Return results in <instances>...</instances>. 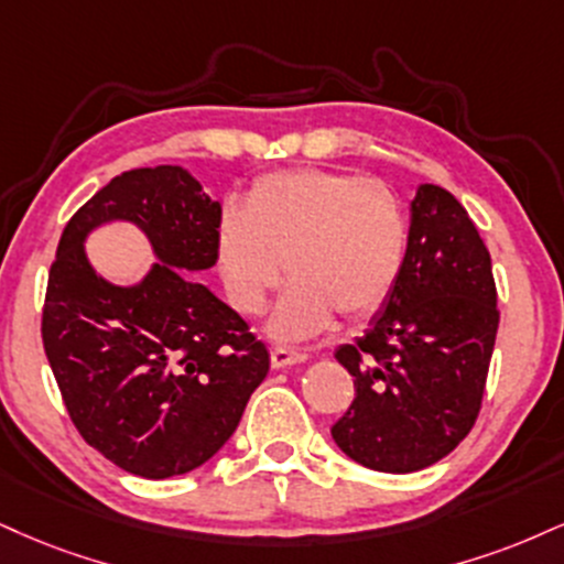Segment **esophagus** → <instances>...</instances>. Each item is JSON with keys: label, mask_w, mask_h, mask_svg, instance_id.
Returning <instances> with one entry per match:
<instances>
[{"label": "esophagus", "mask_w": 564, "mask_h": 564, "mask_svg": "<svg viewBox=\"0 0 564 564\" xmlns=\"http://www.w3.org/2000/svg\"><path fill=\"white\" fill-rule=\"evenodd\" d=\"M307 359V355H302V351H294V349H283V347H275L270 351V365H273L275 370L281 368H289V365H300Z\"/></svg>", "instance_id": "obj_1"}]
</instances>
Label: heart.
<instances>
[{
	"instance_id": "1",
	"label": "heart",
	"mask_w": 564,
	"mask_h": 564,
	"mask_svg": "<svg viewBox=\"0 0 564 564\" xmlns=\"http://www.w3.org/2000/svg\"><path fill=\"white\" fill-rule=\"evenodd\" d=\"M230 307L257 315L270 291L289 289L270 315L281 341L315 336L334 321L370 315L391 294L406 254V217L381 181L302 167L264 175L243 213L228 209L215 236Z\"/></svg>"
}]
</instances>
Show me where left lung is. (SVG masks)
Masks as SVG:
<instances>
[{
  "mask_svg": "<svg viewBox=\"0 0 564 564\" xmlns=\"http://www.w3.org/2000/svg\"><path fill=\"white\" fill-rule=\"evenodd\" d=\"M491 254L446 188L420 183L402 273L368 330L336 349L355 402L336 446L378 473L423 470L470 433L497 341Z\"/></svg>",
  "mask_w": 564,
  "mask_h": 564,
  "instance_id": "1",
  "label": "left lung"
}]
</instances>
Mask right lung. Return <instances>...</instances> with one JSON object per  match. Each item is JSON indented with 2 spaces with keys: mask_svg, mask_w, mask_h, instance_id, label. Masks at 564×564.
Returning a JSON list of instances; mask_svg holds the SVG:
<instances>
[{
  "mask_svg": "<svg viewBox=\"0 0 564 564\" xmlns=\"http://www.w3.org/2000/svg\"><path fill=\"white\" fill-rule=\"evenodd\" d=\"M126 221L155 262L112 284L85 252L94 229ZM220 205L181 165L128 171L70 217L50 270L44 351L88 446L141 478L205 465L234 436L270 370L264 344L202 273L217 262Z\"/></svg>",
  "mask_w": 564,
  "mask_h": 564,
  "instance_id": "add662e5",
  "label": "right lung"
}]
</instances>
